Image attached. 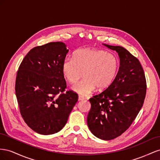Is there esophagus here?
Returning <instances> with one entry per match:
<instances>
[{
  "label": "esophagus",
  "instance_id": "1",
  "mask_svg": "<svg viewBox=\"0 0 160 160\" xmlns=\"http://www.w3.org/2000/svg\"><path fill=\"white\" fill-rule=\"evenodd\" d=\"M84 99H85V98L83 97V96L79 95V97H78V100H84Z\"/></svg>",
  "mask_w": 160,
  "mask_h": 160
}]
</instances>
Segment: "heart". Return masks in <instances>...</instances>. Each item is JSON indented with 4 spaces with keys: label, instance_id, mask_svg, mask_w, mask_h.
<instances>
[{
    "label": "heart",
    "instance_id": "b5f03b06",
    "mask_svg": "<svg viewBox=\"0 0 160 160\" xmlns=\"http://www.w3.org/2000/svg\"><path fill=\"white\" fill-rule=\"evenodd\" d=\"M120 62L115 54L104 50L84 48L77 50L73 58H66L62 63V72L75 92L88 95L97 88L102 90L110 86L115 80Z\"/></svg>",
    "mask_w": 160,
    "mask_h": 160
}]
</instances>
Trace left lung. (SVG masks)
I'll use <instances>...</instances> for the list:
<instances>
[{
  "mask_svg": "<svg viewBox=\"0 0 160 160\" xmlns=\"http://www.w3.org/2000/svg\"><path fill=\"white\" fill-rule=\"evenodd\" d=\"M118 53L120 67L112 84L89 99V129L102 140H111L129 128L143 107L146 94L145 74L139 61L126 49L104 44Z\"/></svg>",
  "mask_w": 160,
  "mask_h": 160,
  "instance_id": "8db88e82",
  "label": "left lung"
}]
</instances>
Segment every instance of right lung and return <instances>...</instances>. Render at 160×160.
Returning <instances> with one entry per match:
<instances>
[{"label": "right lung", "instance_id": "add662e5", "mask_svg": "<svg viewBox=\"0 0 160 160\" xmlns=\"http://www.w3.org/2000/svg\"><path fill=\"white\" fill-rule=\"evenodd\" d=\"M68 51L60 42L35 47L26 55L17 72L15 94L21 115L39 134L62 130L78 99L73 91L63 93L66 82L62 66Z\"/></svg>", "mask_w": 160, "mask_h": 160}]
</instances>
